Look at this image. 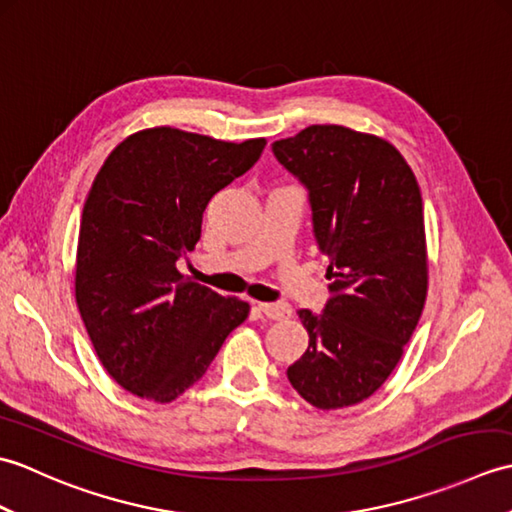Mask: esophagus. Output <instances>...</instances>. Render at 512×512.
<instances>
[{"mask_svg": "<svg viewBox=\"0 0 512 512\" xmlns=\"http://www.w3.org/2000/svg\"><path fill=\"white\" fill-rule=\"evenodd\" d=\"M259 310H262L270 321H284L292 317V308L286 301H275V303H259Z\"/></svg>", "mask_w": 512, "mask_h": 512, "instance_id": "obj_1", "label": "esophagus"}]
</instances>
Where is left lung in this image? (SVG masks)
Masks as SVG:
<instances>
[{
	"mask_svg": "<svg viewBox=\"0 0 512 512\" xmlns=\"http://www.w3.org/2000/svg\"><path fill=\"white\" fill-rule=\"evenodd\" d=\"M273 154L308 191L312 233L330 259L321 314L299 310L310 345L288 380L317 409L350 407L394 372L424 308L418 182L394 145L341 125H310Z\"/></svg>",
	"mask_w": 512,
	"mask_h": 512,
	"instance_id": "obj_1",
	"label": "left lung"
}]
</instances>
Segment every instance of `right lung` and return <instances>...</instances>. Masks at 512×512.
I'll use <instances>...</instances> for the list:
<instances>
[{"mask_svg": "<svg viewBox=\"0 0 512 512\" xmlns=\"http://www.w3.org/2000/svg\"><path fill=\"white\" fill-rule=\"evenodd\" d=\"M264 138L224 143L171 127L123 140L96 173L76 250V303L118 385L171 402L200 380L248 303L180 275L217 191L255 165Z\"/></svg>", "mask_w": 512, "mask_h": 512, "instance_id": "1", "label": "right lung"}]
</instances>
